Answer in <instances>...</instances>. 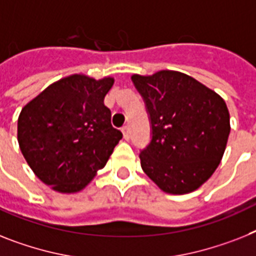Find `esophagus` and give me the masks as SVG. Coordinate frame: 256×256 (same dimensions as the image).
Returning a JSON list of instances; mask_svg holds the SVG:
<instances>
[{
  "label": "esophagus",
  "mask_w": 256,
  "mask_h": 256,
  "mask_svg": "<svg viewBox=\"0 0 256 256\" xmlns=\"http://www.w3.org/2000/svg\"><path fill=\"white\" fill-rule=\"evenodd\" d=\"M122 132H123V136L126 140H128L130 138V130H128V126H124L123 128H122Z\"/></svg>",
  "instance_id": "obj_1"
}]
</instances>
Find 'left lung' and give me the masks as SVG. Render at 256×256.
<instances>
[{
	"label": "left lung",
	"mask_w": 256,
	"mask_h": 256,
	"mask_svg": "<svg viewBox=\"0 0 256 256\" xmlns=\"http://www.w3.org/2000/svg\"><path fill=\"white\" fill-rule=\"evenodd\" d=\"M153 137L140 154L144 172L164 192L184 195L218 168L230 133L228 106L212 88L176 70L133 74Z\"/></svg>",
	"instance_id": "left-lung-1"
}]
</instances>
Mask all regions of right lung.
Masks as SVG:
<instances>
[{"label":"right lung","instance_id":"1","mask_svg":"<svg viewBox=\"0 0 256 256\" xmlns=\"http://www.w3.org/2000/svg\"><path fill=\"white\" fill-rule=\"evenodd\" d=\"M112 77L70 74L31 99L18 118L23 157L44 184L61 194L85 188L122 140L104 106Z\"/></svg>","mask_w":256,"mask_h":256}]
</instances>
